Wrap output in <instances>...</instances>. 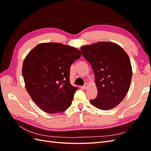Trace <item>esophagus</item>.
<instances>
[{"mask_svg":"<svg viewBox=\"0 0 151 151\" xmlns=\"http://www.w3.org/2000/svg\"><path fill=\"white\" fill-rule=\"evenodd\" d=\"M88 83H86L85 85L84 86H83V89H86L87 88H88Z\"/></svg>","mask_w":151,"mask_h":151,"instance_id":"34e87169","label":"esophagus"}]
</instances>
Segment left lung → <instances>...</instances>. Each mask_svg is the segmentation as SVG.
Segmentation results:
<instances>
[{
  "label": "left lung",
  "instance_id": "1",
  "mask_svg": "<svg viewBox=\"0 0 151 151\" xmlns=\"http://www.w3.org/2000/svg\"><path fill=\"white\" fill-rule=\"evenodd\" d=\"M81 52L93 68L97 97L91 104L102 110L116 107L129 91L132 68L129 55L120 45L99 42L83 46Z\"/></svg>",
  "mask_w": 151,
  "mask_h": 151
}]
</instances>
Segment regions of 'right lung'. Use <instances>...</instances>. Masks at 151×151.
I'll use <instances>...</instances> for the list:
<instances>
[{"label":"right lung","mask_w":151,"mask_h":151,"mask_svg":"<svg viewBox=\"0 0 151 151\" xmlns=\"http://www.w3.org/2000/svg\"><path fill=\"white\" fill-rule=\"evenodd\" d=\"M81 56L79 50L58 43H40L24 58L25 88L42 110L58 113L69 108L78 89L70 83V67Z\"/></svg>","instance_id":"1"}]
</instances>
